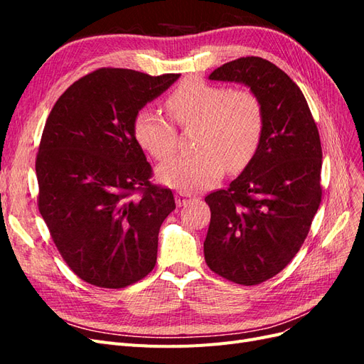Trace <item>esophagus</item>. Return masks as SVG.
<instances>
[{
  "label": "esophagus",
  "mask_w": 364,
  "mask_h": 364,
  "mask_svg": "<svg viewBox=\"0 0 364 364\" xmlns=\"http://www.w3.org/2000/svg\"><path fill=\"white\" fill-rule=\"evenodd\" d=\"M190 200H191V197L186 196L185 193L176 194V203H178V206H185Z\"/></svg>",
  "instance_id": "esophagus-1"
}]
</instances>
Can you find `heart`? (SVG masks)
Returning a JSON list of instances; mask_svg holds the SVG:
<instances>
[{"label":"heart","instance_id":"b5f03b06","mask_svg":"<svg viewBox=\"0 0 364 364\" xmlns=\"http://www.w3.org/2000/svg\"><path fill=\"white\" fill-rule=\"evenodd\" d=\"M165 107L174 123L197 126L194 146L199 151L174 156L159 168V178L182 193H196L215 185L225 173L243 170L253 159L264 132V107L250 87H234L186 79L167 97ZM139 146L158 161L176 150L178 132L171 121L150 107L134 118Z\"/></svg>","mask_w":364,"mask_h":364}]
</instances>
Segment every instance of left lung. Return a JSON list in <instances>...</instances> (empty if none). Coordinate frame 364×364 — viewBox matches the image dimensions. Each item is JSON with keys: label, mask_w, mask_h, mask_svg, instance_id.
<instances>
[{"label": "left lung", "mask_w": 364, "mask_h": 364, "mask_svg": "<svg viewBox=\"0 0 364 364\" xmlns=\"http://www.w3.org/2000/svg\"><path fill=\"white\" fill-rule=\"evenodd\" d=\"M209 79L247 85L264 107L255 156L226 190L205 197L208 267L230 282L257 285L287 266L310 232L322 200L321 136L299 86L274 63L240 58Z\"/></svg>", "instance_id": "left-lung-1"}]
</instances>
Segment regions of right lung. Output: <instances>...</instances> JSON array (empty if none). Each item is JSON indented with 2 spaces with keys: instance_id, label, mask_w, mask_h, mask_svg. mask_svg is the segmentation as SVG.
Instances as JSON below:
<instances>
[{
  "instance_id": "obj_1",
  "label": "right lung",
  "mask_w": 364,
  "mask_h": 364,
  "mask_svg": "<svg viewBox=\"0 0 364 364\" xmlns=\"http://www.w3.org/2000/svg\"><path fill=\"white\" fill-rule=\"evenodd\" d=\"M179 74L100 68L53 106L36 156L38 208L63 261L85 282L124 289L156 264L176 208L134 135V118Z\"/></svg>"
}]
</instances>
